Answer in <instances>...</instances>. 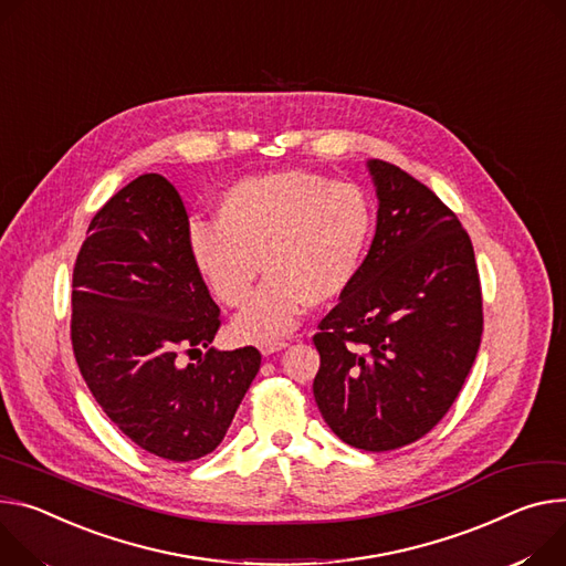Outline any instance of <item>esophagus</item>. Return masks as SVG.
Instances as JSON below:
<instances>
[{"mask_svg":"<svg viewBox=\"0 0 566 566\" xmlns=\"http://www.w3.org/2000/svg\"><path fill=\"white\" fill-rule=\"evenodd\" d=\"M286 345H289L286 340H262V343H260V352H262L264 356H269V354H273V352L284 349Z\"/></svg>","mask_w":566,"mask_h":566,"instance_id":"1","label":"esophagus"}]
</instances>
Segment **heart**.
Here are the masks:
<instances>
[{
	"label": "heart",
	"mask_w": 566,
	"mask_h": 566,
	"mask_svg": "<svg viewBox=\"0 0 566 566\" xmlns=\"http://www.w3.org/2000/svg\"><path fill=\"white\" fill-rule=\"evenodd\" d=\"M375 232V208L354 182L286 169L250 176L217 202V223H193V262L228 310L250 300L259 262L269 280L234 332L264 340L291 332L306 304L340 297L358 277Z\"/></svg>",
	"instance_id": "heart-1"
}]
</instances>
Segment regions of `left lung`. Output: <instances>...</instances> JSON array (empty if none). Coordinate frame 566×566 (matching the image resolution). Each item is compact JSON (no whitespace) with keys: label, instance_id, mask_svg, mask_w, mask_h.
<instances>
[{"label":"left lung","instance_id":"left-lung-1","mask_svg":"<svg viewBox=\"0 0 566 566\" xmlns=\"http://www.w3.org/2000/svg\"><path fill=\"white\" fill-rule=\"evenodd\" d=\"M379 212L361 273L318 323L314 397L329 429L366 451L424 438L476 358L483 295L468 230L420 180L373 160Z\"/></svg>","mask_w":566,"mask_h":566}]
</instances>
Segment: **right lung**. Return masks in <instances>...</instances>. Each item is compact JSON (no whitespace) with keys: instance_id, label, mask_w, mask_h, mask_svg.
<instances>
[{"instance_id":"right-lung-1","label":"right lung","mask_w":566,"mask_h":566,"mask_svg":"<svg viewBox=\"0 0 566 566\" xmlns=\"http://www.w3.org/2000/svg\"><path fill=\"white\" fill-rule=\"evenodd\" d=\"M221 323L178 189L158 174L135 178L90 221L70 332L96 403L144 451L189 462L221 444L262 364L252 345L210 347Z\"/></svg>"}]
</instances>
